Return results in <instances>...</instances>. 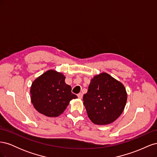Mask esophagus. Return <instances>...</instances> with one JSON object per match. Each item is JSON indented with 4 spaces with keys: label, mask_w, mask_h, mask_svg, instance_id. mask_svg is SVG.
Here are the masks:
<instances>
[{
    "label": "esophagus",
    "mask_w": 157,
    "mask_h": 157,
    "mask_svg": "<svg viewBox=\"0 0 157 157\" xmlns=\"http://www.w3.org/2000/svg\"><path fill=\"white\" fill-rule=\"evenodd\" d=\"M77 96H78V98L79 99H82V97H83V94H82V93H79V94L77 95Z\"/></svg>",
    "instance_id": "obj_1"
}]
</instances>
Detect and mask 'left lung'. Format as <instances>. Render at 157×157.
Instances as JSON below:
<instances>
[{"mask_svg": "<svg viewBox=\"0 0 157 157\" xmlns=\"http://www.w3.org/2000/svg\"><path fill=\"white\" fill-rule=\"evenodd\" d=\"M83 101L90 121L97 125H107L115 121L124 111L127 92L120 81L101 73L90 80Z\"/></svg>", "mask_w": 157, "mask_h": 157, "instance_id": "obj_1", "label": "left lung"}]
</instances>
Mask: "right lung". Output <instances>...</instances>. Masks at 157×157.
Instances as JSON below:
<instances>
[{
    "instance_id": "add662e5",
    "label": "right lung",
    "mask_w": 157,
    "mask_h": 157,
    "mask_svg": "<svg viewBox=\"0 0 157 157\" xmlns=\"http://www.w3.org/2000/svg\"><path fill=\"white\" fill-rule=\"evenodd\" d=\"M61 73L50 69L33 82L31 99L36 110L48 117H56L63 113L70 101L77 98L71 92V87L65 82Z\"/></svg>"
}]
</instances>
